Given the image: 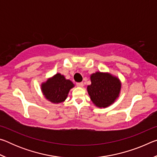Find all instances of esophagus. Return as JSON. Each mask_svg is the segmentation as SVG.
Listing matches in <instances>:
<instances>
[{
    "label": "esophagus",
    "instance_id": "1",
    "mask_svg": "<svg viewBox=\"0 0 157 157\" xmlns=\"http://www.w3.org/2000/svg\"><path fill=\"white\" fill-rule=\"evenodd\" d=\"M76 85L78 87H83L84 86V83H83V82H78V83L76 84Z\"/></svg>",
    "mask_w": 157,
    "mask_h": 157
}]
</instances>
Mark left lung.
Returning <instances> with one entry per match:
<instances>
[{
    "label": "left lung",
    "mask_w": 157,
    "mask_h": 157,
    "mask_svg": "<svg viewBox=\"0 0 157 157\" xmlns=\"http://www.w3.org/2000/svg\"><path fill=\"white\" fill-rule=\"evenodd\" d=\"M91 81L87 91L94 104L100 108L113 104L120 94L121 84L119 79L109 73L96 72L91 75Z\"/></svg>",
    "instance_id": "obj_1"
}]
</instances>
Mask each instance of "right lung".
<instances>
[{"mask_svg":"<svg viewBox=\"0 0 157 157\" xmlns=\"http://www.w3.org/2000/svg\"><path fill=\"white\" fill-rule=\"evenodd\" d=\"M73 86L71 80L66 79L60 73H57L41 84V91L46 99L57 104L66 99L69 91Z\"/></svg>","mask_w":157,"mask_h":157,"instance_id":"1","label":"right lung"}]
</instances>
